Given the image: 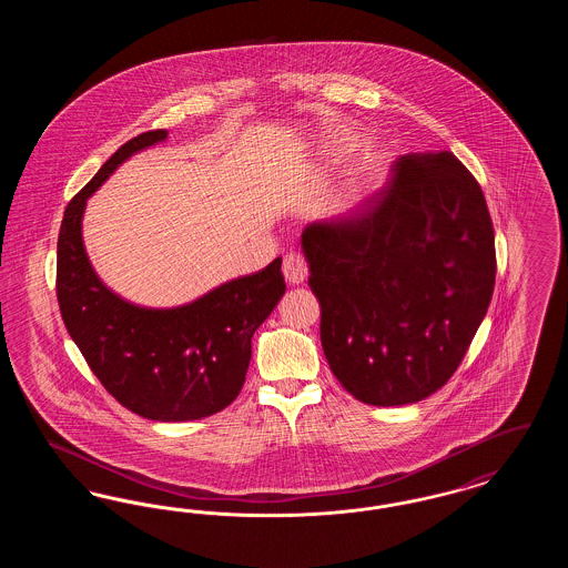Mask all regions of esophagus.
Listing matches in <instances>:
<instances>
[{"mask_svg": "<svg viewBox=\"0 0 568 568\" xmlns=\"http://www.w3.org/2000/svg\"><path fill=\"white\" fill-rule=\"evenodd\" d=\"M283 276L290 285H300L308 276V266L300 253H287L283 260Z\"/></svg>", "mask_w": 568, "mask_h": 568, "instance_id": "esophagus-1", "label": "esophagus"}]
</instances>
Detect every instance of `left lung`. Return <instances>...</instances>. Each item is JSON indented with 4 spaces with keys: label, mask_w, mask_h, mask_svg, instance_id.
<instances>
[{
    "label": "left lung",
    "mask_w": 568,
    "mask_h": 568,
    "mask_svg": "<svg viewBox=\"0 0 568 568\" xmlns=\"http://www.w3.org/2000/svg\"><path fill=\"white\" fill-rule=\"evenodd\" d=\"M322 304V347L359 403L400 406L440 389L486 317L494 227L452 151L408 153L383 190L302 234Z\"/></svg>",
    "instance_id": "left-lung-1"
}]
</instances>
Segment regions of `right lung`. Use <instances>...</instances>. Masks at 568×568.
Here are the masks:
<instances>
[{"instance_id":"right-lung-1","label":"right lung","mask_w":568,"mask_h":568,"mask_svg":"<svg viewBox=\"0 0 568 568\" xmlns=\"http://www.w3.org/2000/svg\"><path fill=\"white\" fill-rule=\"evenodd\" d=\"M165 138L158 130L125 142L68 204L57 241V300L72 341L121 405L153 422H191L236 400L253 332L285 294V281L276 257L187 304L151 308L98 276L82 243L87 200L121 163Z\"/></svg>"}]
</instances>
